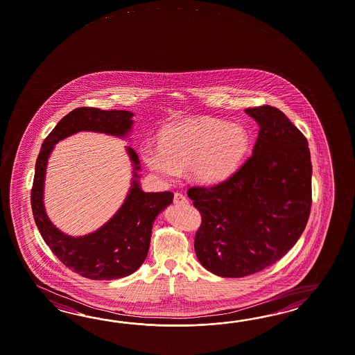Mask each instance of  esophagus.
Instances as JSON below:
<instances>
[{"label": "esophagus", "mask_w": 355, "mask_h": 355, "mask_svg": "<svg viewBox=\"0 0 355 355\" xmlns=\"http://www.w3.org/2000/svg\"><path fill=\"white\" fill-rule=\"evenodd\" d=\"M173 202L175 205H186L189 202V200L186 199L184 195H182L180 192L174 193Z\"/></svg>", "instance_id": "obj_1"}]
</instances>
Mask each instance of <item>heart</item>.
I'll return each mask as SVG.
<instances>
[{
    "mask_svg": "<svg viewBox=\"0 0 355 355\" xmlns=\"http://www.w3.org/2000/svg\"><path fill=\"white\" fill-rule=\"evenodd\" d=\"M248 148L249 135L241 125L198 119L166 127L160 145L147 142L142 155L148 168L166 181L190 168L195 181L214 184L234 172Z\"/></svg>",
    "mask_w": 355,
    "mask_h": 355,
    "instance_id": "1",
    "label": "heart"
}]
</instances>
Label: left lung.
<instances>
[{"instance_id":"1","label":"left lung","mask_w":355,"mask_h":355,"mask_svg":"<svg viewBox=\"0 0 355 355\" xmlns=\"http://www.w3.org/2000/svg\"><path fill=\"white\" fill-rule=\"evenodd\" d=\"M260 130L252 155L225 181L192 186L201 214L200 263L216 276H249L281 259L308 223L311 162L308 141L277 107L246 109Z\"/></svg>"}]
</instances>
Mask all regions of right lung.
I'll return each mask as SVG.
<instances>
[{"label": "right lung", "mask_w": 355, "mask_h": 355, "mask_svg": "<svg viewBox=\"0 0 355 355\" xmlns=\"http://www.w3.org/2000/svg\"><path fill=\"white\" fill-rule=\"evenodd\" d=\"M133 113L127 110H100L78 107L61 119L44 139L35 162V180L31 204L35 225L44 242L61 263L89 279H116L130 276L146 259L151 230L156 216L173 201V193L144 192L139 181L133 180L132 189L116 214L100 230L82 237L60 232L46 216L44 207V182L47 159L53 145L79 130L104 132L113 136H125L132 127ZM139 177V160L128 147Z\"/></svg>", "instance_id": "obj_1"}]
</instances>
